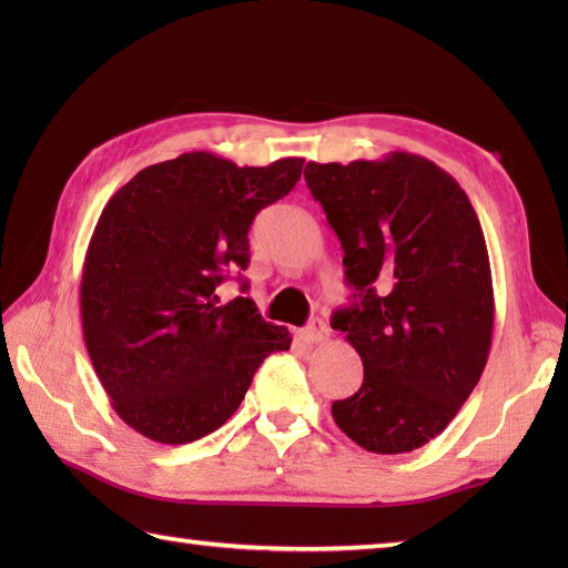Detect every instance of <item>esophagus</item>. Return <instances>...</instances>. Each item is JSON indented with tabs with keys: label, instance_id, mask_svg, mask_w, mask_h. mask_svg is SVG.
Wrapping results in <instances>:
<instances>
[{
	"label": "esophagus",
	"instance_id": "1",
	"mask_svg": "<svg viewBox=\"0 0 568 568\" xmlns=\"http://www.w3.org/2000/svg\"><path fill=\"white\" fill-rule=\"evenodd\" d=\"M300 339H303L305 344H322L329 339V327L324 324L322 320H312L307 327L300 332Z\"/></svg>",
	"mask_w": 568,
	"mask_h": 568
}]
</instances>
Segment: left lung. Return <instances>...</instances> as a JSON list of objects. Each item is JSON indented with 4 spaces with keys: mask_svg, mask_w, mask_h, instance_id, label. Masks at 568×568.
<instances>
[{
    "mask_svg": "<svg viewBox=\"0 0 568 568\" xmlns=\"http://www.w3.org/2000/svg\"><path fill=\"white\" fill-rule=\"evenodd\" d=\"M305 180L358 297L332 317L364 361L334 422L373 454L419 449L468 400L490 352L496 300L476 210L449 173L405 151L310 161Z\"/></svg>",
    "mask_w": 568,
    "mask_h": 568,
    "instance_id": "obj_1",
    "label": "left lung"
}]
</instances>
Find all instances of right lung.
I'll list each match as a JSON object with an SVG mask.
<instances>
[{"instance_id":"right-lung-1","label":"right lung","mask_w":568,"mask_h":568,"mask_svg":"<svg viewBox=\"0 0 568 568\" xmlns=\"http://www.w3.org/2000/svg\"><path fill=\"white\" fill-rule=\"evenodd\" d=\"M305 159L244 165L192 151L143 168L94 226L80 281L82 334L114 413L161 444L220 429L253 373L287 352V327L248 297L222 305L229 271H246L248 229L291 192Z\"/></svg>"}]
</instances>
